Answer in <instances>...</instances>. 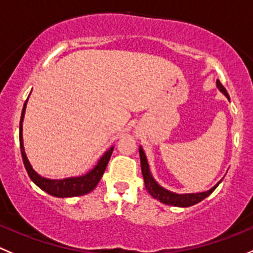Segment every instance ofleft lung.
<instances>
[{
  "mask_svg": "<svg viewBox=\"0 0 253 253\" xmlns=\"http://www.w3.org/2000/svg\"><path fill=\"white\" fill-rule=\"evenodd\" d=\"M216 86H217L218 90L230 100V95L226 92V89L223 88V85L220 83V81H216ZM139 154H140L141 172H143L146 190H148V192L154 197V199H156V200L160 201V203L165 204V205L176 206V208H189V206L195 205V204L200 203L204 199H206L210 194H212L213 190L218 186V184H220L221 180H222L221 179L215 186H212L210 190L204 192H191V194H177V192H172L170 191V190L163 187L161 185H159V182L154 179V176L151 175L148 159H146L145 151H144L143 146H139Z\"/></svg>",
  "mask_w": 253,
  "mask_h": 253,
  "instance_id": "8db88e82",
  "label": "left lung"
}]
</instances>
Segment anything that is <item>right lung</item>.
Here are the masks:
<instances>
[{
    "label": "right lung",
    "instance_id": "1",
    "mask_svg": "<svg viewBox=\"0 0 253 253\" xmlns=\"http://www.w3.org/2000/svg\"><path fill=\"white\" fill-rule=\"evenodd\" d=\"M31 95V93H30ZM28 95V98H30ZM27 100L25 102L23 105L22 114H21V120H20V146H21V154H22L23 164H25L26 170L28 172V176L31 177L33 182L40 187L41 190L45 191L47 194L52 195L54 197H74V196H82V195H85L88 192H90L92 190L95 189V186L98 185V182L102 179L103 174L105 171V168H107L108 163H109V159L112 156L113 150H114V146H110L102 156L98 160L97 165L93 168L92 170H89L88 172H85L84 175L81 176H71V177H64V179H48V177L42 176V175L38 174L33 167L31 165L30 160H28L27 155H26L25 146H23V118H25L26 113V107H27Z\"/></svg>",
    "mask_w": 253,
    "mask_h": 253
}]
</instances>
